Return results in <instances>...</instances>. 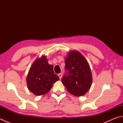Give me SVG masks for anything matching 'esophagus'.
Wrapping results in <instances>:
<instances>
[{
    "instance_id": "34e87169",
    "label": "esophagus",
    "mask_w": 123,
    "mask_h": 123,
    "mask_svg": "<svg viewBox=\"0 0 123 123\" xmlns=\"http://www.w3.org/2000/svg\"><path fill=\"white\" fill-rule=\"evenodd\" d=\"M58 76L59 77V78H60V79H61V78H62V74H58Z\"/></svg>"
}]
</instances>
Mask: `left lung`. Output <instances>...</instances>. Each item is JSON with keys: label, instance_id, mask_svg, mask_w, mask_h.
<instances>
[{"label": "left lung", "instance_id": "8db88e82", "mask_svg": "<svg viewBox=\"0 0 123 123\" xmlns=\"http://www.w3.org/2000/svg\"><path fill=\"white\" fill-rule=\"evenodd\" d=\"M66 73L62 82L69 93L75 96L84 95L92 85V78L89 65L82 55L72 51L65 58Z\"/></svg>", "mask_w": 123, "mask_h": 123}]
</instances>
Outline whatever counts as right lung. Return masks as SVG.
Masks as SVG:
<instances>
[{
  "instance_id": "1",
  "label": "right lung",
  "mask_w": 123,
  "mask_h": 123,
  "mask_svg": "<svg viewBox=\"0 0 123 123\" xmlns=\"http://www.w3.org/2000/svg\"><path fill=\"white\" fill-rule=\"evenodd\" d=\"M59 80L53 66L48 63L45 56L37 58L31 66L26 78L27 88L36 96L43 95L51 90L53 84Z\"/></svg>"
}]
</instances>
